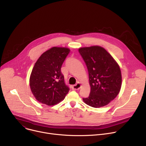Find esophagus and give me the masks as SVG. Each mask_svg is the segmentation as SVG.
I'll return each mask as SVG.
<instances>
[{
  "label": "esophagus",
  "instance_id": "obj_1",
  "mask_svg": "<svg viewBox=\"0 0 146 146\" xmlns=\"http://www.w3.org/2000/svg\"><path fill=\"white\" fill-rule=\"evenodd\" d=\"M81 86H82L81 84L80 83H78L77 84H76V85H73L72 86V88L73 90H79Z\"/></svg>",
  "mask_w": 146,
  "mask_h": 146
}]
</instances>
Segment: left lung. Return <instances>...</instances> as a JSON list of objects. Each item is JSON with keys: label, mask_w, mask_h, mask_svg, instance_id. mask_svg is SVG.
I'll use <instances>...</instances> for the list:
<instances>
[{"label": "left lung", "mask_w": 146, "mask_h": 146, "mask_svg": "<svg viewBox=\"0 0 146 146\" xmlns=\"http://www.w3.org/2000/svg\"><path fill=\"white\" fill-rule=\"evenodd\" d=\"M89 73L90 92L83 98L86 104L100 108L109 104L121 90L122 76L119 66L110 54L99 45L79 48Z\"/></svg>", "instance_id": "left-lung-1"}]
</instances>
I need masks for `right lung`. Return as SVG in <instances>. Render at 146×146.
<instances>
[{
    "label": "right lung",
    "mask_w": 146,
    "mask_h": 146,
    "mask_svg": "<svg viewBox=\"0 0 146 146\" xmlns=\"http://www.w3.org/2000/svg\"><path fill=\"white\" fill-rule=\"evenodd\" d=\"M70 50L53 47L42 53L29 78V86L36 100L48 106L63 101L69 89L65 85L61 68Z\"/></svg>",
    "instance_id": "1"
}]
</instances>
